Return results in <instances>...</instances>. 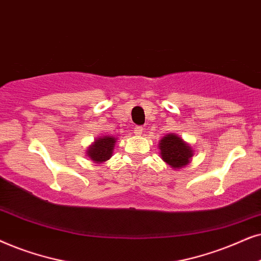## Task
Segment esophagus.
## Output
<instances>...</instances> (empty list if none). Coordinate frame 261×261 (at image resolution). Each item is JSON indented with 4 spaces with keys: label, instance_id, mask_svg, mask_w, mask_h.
Returning a JSON list of instances; mask_svg holds the SVG:
<instances>
[{
    "label": "esophagus",
    "instance_id": "obj_1",
    "mask_svg": "<svg viewBox=\"0 0 261 261\" xmlns=\"http://www.w3.org/2000/svg\"><path fill=\"white\" fill-rule=\"evenodd\" d=\"M143 130L144 128L142 127V126H136L134 128V134L135 135H142V133H143Z\"/></svg>",
    "mask_w": 261,
    "mask_h": 261
}]
</instances>
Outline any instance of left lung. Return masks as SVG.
<instances>
[{"label":"left lung","instance_id":"left-lung-1","mask_svg":"<svg viewBox=\"0 0 261 261\" xmlns=\"http://www.w3.org/2000/svg\"><path fill=\"white\" fill-rule=\"evenodd\" d=\"M160 156L173 169H181L191 162L193 149L176 134H167L159 142Z\"/></svg>","mask_w":261,"mask_h":261}]
</instances>
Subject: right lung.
Listing matches in <instances>:
<instances>
[{
	"instance_id": "add662e5",
	"label": "right lung",
	"mask_w": 261,
	"mask_h": 261,
	"mask_svg": "<svg viewBox=\"0 0 261 261\" xmlns=\"http://www.w3.org/2000/svg\"><path fill=\"white\" fill-rule=\"evenodd\" d=\"M117 142V137L110 136V135H106V136H100L95 138L94 142L87 148L86 154L88 156L89 160L94 163H103L106 162L107 160L112 158L114 144Z\"/></svg>"
}]
</instances>
